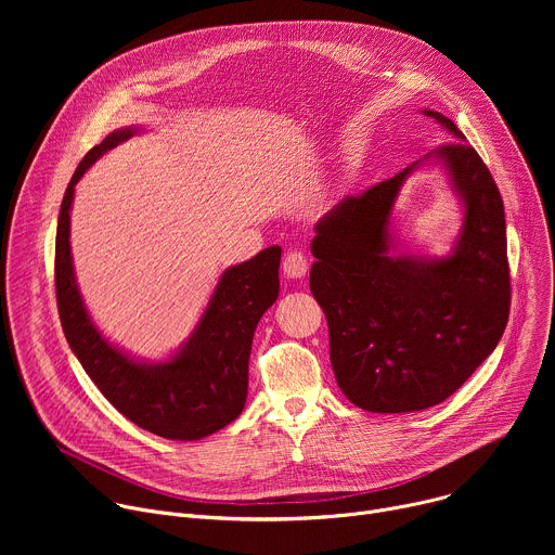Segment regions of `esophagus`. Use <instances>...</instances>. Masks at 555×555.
<instances>
[{
	"instance_id": "obj_1",
	"label": "esophagus",
	"mask_w": 555,
	"mask_h": 555,
	"mask_svg": "<svg viewBox=\"0 0 555 555\" xmlns=\"http://www.w3.org/2000/svg\"><path fill=\"white\" fill-rule=\"evenodd\" d=\"M307 257L300 250H289L283 259V274L287 279H302L307 272Z\"/></svg>"
}]
</instances>
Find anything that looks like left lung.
Returning a JSON list of instances; mask_svg holds the SVG:
<instances>
[{"label": "left lung", "instance_id": "obj_1", "mask_svg": "<svg viewBox=\"0 0 555 555\" xmlns=\"http://www.w3.org/2000/svg\"><path fill=\"white\" fill-rule=\"evenodd\" d=\"M424 114L456 138L424 155L447 169L464 204L453 253L441 260L389 255V210L418 163L345 197L315 223L311 242L309 289L327 315L336 382L369 413H413L448 400L496 349L509 319L499 186L450 118Z\"/></svg>", "mask_w": 555, "mask_h": 555}]
</instances>
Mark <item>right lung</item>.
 <instances>
[{
    "mask_svg": "<svg viewBox=\"0 0 555 555\" xmlns=\"http://www.w3.org/2000/svg\"><path fill=\"white\" fill-rule=\"evenodd\" d=\"M138 129L109 133L76 167L59 212L54 281L63 334L99 390L135 426L165 439L195 441L240 417L248 395V360L261 315L279 298L281 248L228 268L191 338L167 362H138L94 327L74 279L69 208L76 182Z\"/></svg>",
    "mask_w": 555,
    "mask_h": 555,
    "instance_id": "1",
    "label": "right lung"
}]
</instances>
